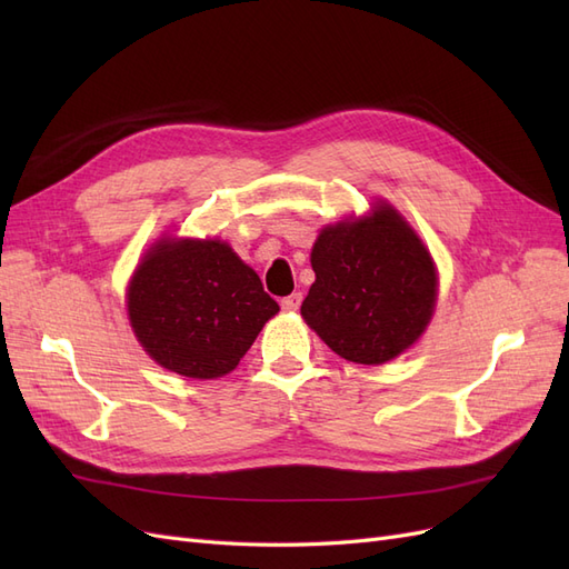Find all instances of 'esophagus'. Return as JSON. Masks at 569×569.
I'll list each match as a JSON object with an SVG mask.
<instances>
[{"instance_id": "esophagus-1", "label": "esophagus", "mask_w": 569, "mask_h": 569, "mask_svg": "<svg viewBox=\"0 0 569 569\" xmlns=\"http://www.w3.org/2000/svg\"><path fill=\"white\" fill-rule=\"evenodd\" d=\"M301 291H295V295H289V297H284L282 299V308L284 311H297V308L301 306Z\"/></svg>"}]
</instances>
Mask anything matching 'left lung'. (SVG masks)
I'll return each mask as SVG.
<instances>
[{"instance_id":"obj_1","label":"left lung","mask_w":569,"mask_h":569,"mask_svg":"<svg viewBox=\"0 0 569 569\" xmlns=\"http://www.w3.org/2000/svg\"><path fill=\"white\" fill-rule=\"evenodd\" d=\"M316 282L301 316L337 356L382 366L432 318L437 272L420 237L391 206L325 228L313 244Z\"/></svg>"}]
</instances>
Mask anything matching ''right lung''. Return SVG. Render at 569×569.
<instances>
[{"label":"right lung","mask_w":569,"mask_h":569,"mask_svg":"<svg viewBox=\"0 0 569 569\" xmlns=\"http://www.w3.org/2000/svg\"><path fill=\"white\" fill-rule=\"evenodd\" d=\"M278 311L258 274L218 239H163L128 287L130 322L144 351L194 380L234 370Z\"/></svg>","instance_id":"1"}]
</instances>
